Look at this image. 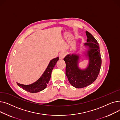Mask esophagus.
Wrapping results in <instances>:
<instances>
[{"mask_svg": "<svg viewBox=\"0 0 120 120\" xmlns=\"http://www.w3.org/2000/svg\"><path fill=\"white\" fill-rule=\"evenodd\" d=\"M66 53L65 52L63 51V52H62L60 53L59 55V59L60 60H63L64 59V58L65 57V56H66Z\"/></svg>", "mask_w": 120, "mask_h": 120, "instance_id": "34e87169", "label": "esophagus"}]
</instances>
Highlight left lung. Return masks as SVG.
Instances as JSON below:
<instances>
[{
	"label": "left lung",
	"mask_w": 120,
	"mask_h": 120,
	"mask_svg": "<svg viewBox=\"0 0 120 120\" xmlns=\"http://www.w3.org/2000/svg\"><path fill=\"white\" fill-rule=\"evenodd\" d=\"M87 39L84 46L86 49L83 54L71 53L64 58L66 63V74L70 83L75 88H83L93 83L97 79L101 67L102 59L99 45L91 34L86 31ZM81 55L89 60V64L85 69L79 67Z\"/></svg>",
	"instance_id": "1"
}]
</instances>
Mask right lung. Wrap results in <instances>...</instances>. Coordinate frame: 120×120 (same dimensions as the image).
<instances>
[{
	"mask_svg": "<svg viewBox=\"0 0 120 120\" xmlns=\"http://www.w3.org/2000/svg\"><path fill=\"white\" fill-rule=\"evenodd\" d=\"M58 60L59 58L57 57L50 60L45 71L35 82L27 85L18 83H17V84L23 90L30 93H36L44 90L47 86V84L51 77L53 68Z\"/></svg>",
	"mask_w": 120,
	"mask_h": 120,
	"instance_id": "right-lung-1",
	"label": "right lung"
}]
</instances>
